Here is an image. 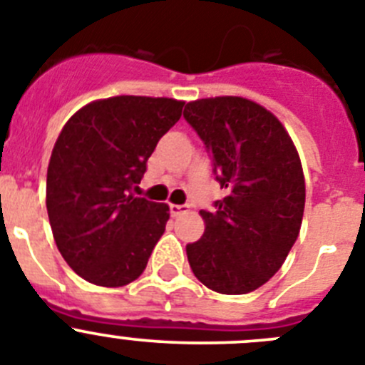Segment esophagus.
Here are the masks:
<instances>
[{
  "label": "esophagus",
  "mask_w": 365,
  "mask_h": 365,
  "mask_svg": "<svg viewBox=\"0 0 365 365\" xmlns=\"http://www.w3.org/2000/svg\"><path fill=\"white\" fill-rule=\"evenodd\" d=\"M169 209H170V215L173 216H182L187 212V205H176V203H170Z\"/></svg>",
  "instance_id": "obj_1"
}]
</instances>
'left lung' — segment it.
<instances>
[{
  "mask_svg": "<svg viewBox=\"0 0 365 365\" xmlns=\"http://www.w3.org/2000/svg\"><path fill=\"white\" fill-rule=\"evenodd\" d=\"M183 118L211 153L227 196L200 211L205 232L187 244L195 277L222 294L251 293L282 267L300 232L305 182L278 118L240 96L190 101Z\"/></svg>",
  "mask_w": 365,
  "mask_h": 365,
  "instance_id": "obj_1",
  "label": "left lung"
}]
</instances>
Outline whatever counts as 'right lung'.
<instances>
[{
    "instance_id": "1",
    "label": "right lung",
    "mask_w": 365,
    "mask_h": 365,
    "mask_svg": "<svg viewBox=\"0 0 365 365\" xmlns=\"http://www.w3.org/2000/svg\"><path fill=\"white\" fill-rule=\"evenodd\" d=\"M182 109L173 98L114 96L81 107L61 129L47 169V212L61 256L83 280L121 287L147 267L169 205L133 189Z\"/></svg>"
}]
</instances>
